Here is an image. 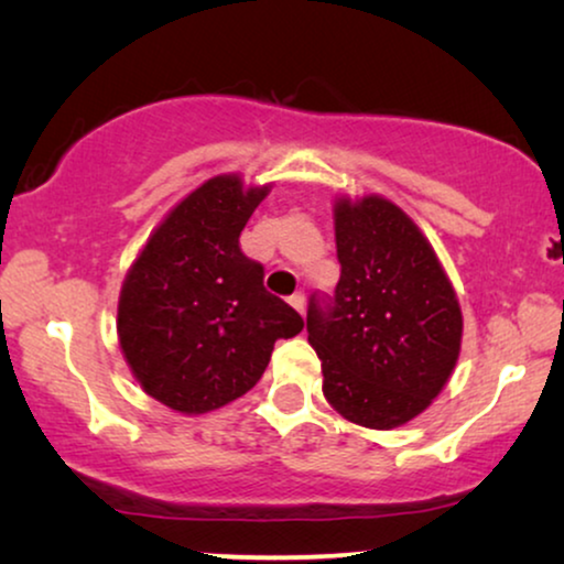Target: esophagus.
I'll use <instances>...</instances> for the list:
<instances>
[{"label":"esophagus","instance_id":"esophagus-1","mask_svg":"<svg viewBox=\"0 0 564 564\" xmlns=\"http://www.w3.org/2000/svg\"><path fill=\"white\" fill-rule=\"evenodd\" d=\"M290 305L295 307L300 315H305V295H303V292H295V295L290 297Z\"/></svg>","mask_w":564,"mask_h":564}]
</instances>
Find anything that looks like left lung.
Here are the masks:
<instances>
[{"label": "left lung", "instance_id": "obj_1", "mask_svg": "<svg viewBox=\"0 0 564 564\" xmlns=\"http://www.w3.org/2000/svg\"><path fill=\"white\" fill-rule=\"evenodd\" d=\"M334 226L341 280L334 297L307 303L323 395L359 426H403L457 365V295L426 236L390 199H336Z\"/></svg>", "mask_w": 564, "mask_h": 564}]
</instances>
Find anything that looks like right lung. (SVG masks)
Listing matches in <instances>:
<instances>
[{
	"label": "right lung",
	"mask_w": 564,
	"mask_h": 564,
	"mask_svg": "<svg viewBox=\"0 0 564 564\" xmlns=\"http://www.w3.org/2000/svg\"><path fill=\"white\" fill-rule=\"evenodd\" d=\"M269 187L220 174L153 230L122 282L118 336L141 388L176 413H207L249 392L276 338L303 318L264 290L238 236Z\"/></svg>",
	"instance_id": "add662e5"
}]
</instances>
